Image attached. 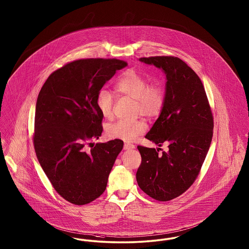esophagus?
Listing matches in <instances>:
<instances>
[{"label":"esophagus","mask_w":249,"mask_h":249,"mask_svg":"<svg viewBox=\"0 0 249 249\" xmlns=\"http://www.w3.org/2000/svg\"><path fill=\"white\" fill-rule=\"evenodd\" d=\"M134 148H135V145H134V144L127 143V142L124 144V149L125 150L134 149Z\"/></svg>","instance_id":"1"}]
</instances>
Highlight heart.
Wrapping results in <instances>:
<instances>
[{"label": "heart", "instance_id": "1", "mask_svg": "<svg viewBox=\"0 0 249 249\" xmlns=\"http://www.w3.org/2000/svg\"><path fill=\"white\" fill-rule=\"evenodd\" d=\"M115 91L118 94L135 100L136 114L146 118L159 116L164 107L166 93L164 87L159 83L148 84L147 79L135 70L125 71L115 84ZM96 107L105 119L113 116V95L107 89H101L96 96ZM147 129L143 120L127 121L119 120L109 124L107 135L110 139H120L132 142L142 135Z\"/></svg>", "mask_w": 249, "mask_h": 249}]
</instances>
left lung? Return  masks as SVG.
<instances>
[{"instance_id": "obj_1", "label": "left lung", "mask_w": 249, "mask_h": 249, "mask_svg": "<svg viewBox=\"0 0 249 249\" xmlns=\"http://www.w3.org/2000/svg\"><path fill=\"white\" fill-rule=\"evenodd\" d=\"M166 74V101L146 139L168 150L138 145L142 163L136 173L140 188L150 197L169 201L182 195L197 178L213 135V116L196 73L174 56L142 57Z\"/></svg>"}]
</instances>
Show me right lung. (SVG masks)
<instances>
[{
  "instance_id": "1",
  "label": "right lung",
  "mask_w": 249,
  "mask_h": 249,
  "mask_svg": "<svg viewBox=\"0 0 249 249\" xmlns=\"http://www.w3.org/2000/svg\"><path fill=\"white\" fill-rule=\"evenodd\" d=\"M127 66L114 58L76 60L53 71L38 95L33 136L36 156L53 187L74 205H86L105 192L123 148L121 140L89 142L103 131L97 93L117 70Z\"/></svg>"
}]
</instances>
